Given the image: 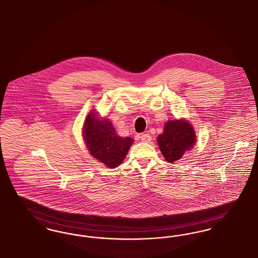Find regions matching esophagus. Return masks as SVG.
Masks as SVG:
<instances>
[{
	"mask_svg": "<svg viewBox=\"0 0 258 258\" xmlns=\"http://www.w3.org/2000/svg\"><path fill=\"white\" fill-rule=\"evenodd\" d=\"M140 138L143 142H146V143H149L151 141V136L149 133H144V134L140 136Z\"/></svg>",
	"mask_w": 258,
	"mask_h": 258,
	"instance_id": "esophagus-1",
	"label": "esophagus"
}]
</instances>
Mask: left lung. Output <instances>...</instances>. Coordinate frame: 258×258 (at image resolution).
Wrapping results in <instances>:
<instances>
[{
	"instance_id": "obj_1",
	"label": "left lung",
	"mask_w": 258,
	"mask_h": 258,
	"mask_svg": "<svg viewBox=\"0 0 258 258\" xmlns=\"http://www.w3.org/2000/svg\"><path fill=\"white\" fill-rule=\"evenodd\" d=\"M196 141L194 130L185 120L168 121L164 132L158 136L157 143L166 161L174 162L191 150Z\"/></svg>"
}]
</instances>
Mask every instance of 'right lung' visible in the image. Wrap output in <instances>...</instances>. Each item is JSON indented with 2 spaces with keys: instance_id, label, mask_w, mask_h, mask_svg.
Instances as JSON below:
<instances>
[{
  "instance_id": "add662e5",
  "label": "right lung",
  "mask_w": 258,
  "mask_h": 258,
  "mask_svg": "<svg viewBox=\"0 0 258 258\" xmlns=\"http://www.w3.org/2000/svg\"><path fill=\"white\" fill-rule=\"evenodd\" d=\"M83 138L90 154L109 168L122 163L133 139L116 135L112 124L107 119L100 120L90 112L83 126Z\"/></svg>"
}]
</instances>
